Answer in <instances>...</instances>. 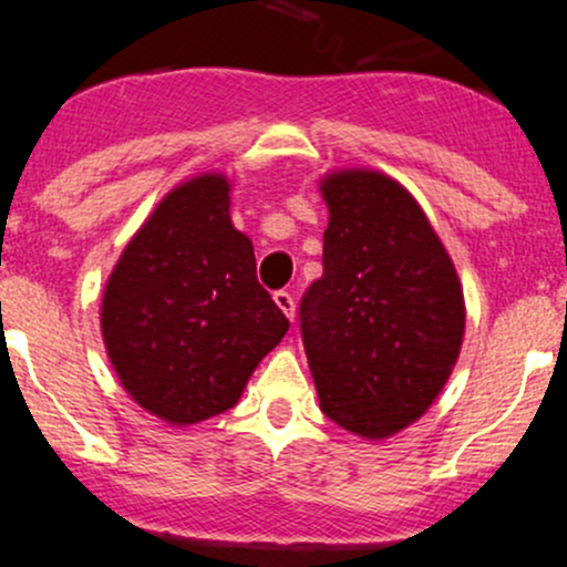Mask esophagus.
<instances>
[{"mask_svg": "<svg viewBox=\"0 0 567 567\" xmlns=\"http://www.w3.org/2000/svg\"><path fill=\"white\" fill-rule=\"evenodd\" d=\"M275 303L285 311V317H288V320H292V317H296V301H292V292L277 290L275 292Z\"/></svg>", "mask_w": 567, "mask_h": 567, "instance_id": "1", "label": "esophagus"}]
</instances>
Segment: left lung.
Returning a JSON list of instances; mask_svg holds the SVG:
<instances>
[{
  "label": "left lung",
  "mask_w": 567,
  "mask_h": 567,
  "mask_svg": "<svg viewBox=\"0 0 567 567\" xmlns=\"http://www.w3.org/2000/svg\"><path fill=\"white\" fill-rule=\"evenodd\" d=\"M330 220L322 277L303 292L301 338L320 408L381 440L437 400L464 338V292L424 210L396 181L341 171L322 181Z\"/></svg>",
  "instance_id": "left-lung-1"
}]
</instances>
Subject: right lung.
<instances>
[{"label": "right lung", "mask_w": 567, "mask_h": 567, "mask_svg": "<svg viewBox=\"0 0 567 567\" xmlns=\"http://www.w3.org/2000/svg\"><path fill=\"white\" fill-rule=\"evenodd\" d=\"M290 322L258 285L252 243L234 229L229 181L173 188L106 282L101 330L127 394L175 426L237 405Z\"/></svg>", "instance_id": "1"}]
</instances>
